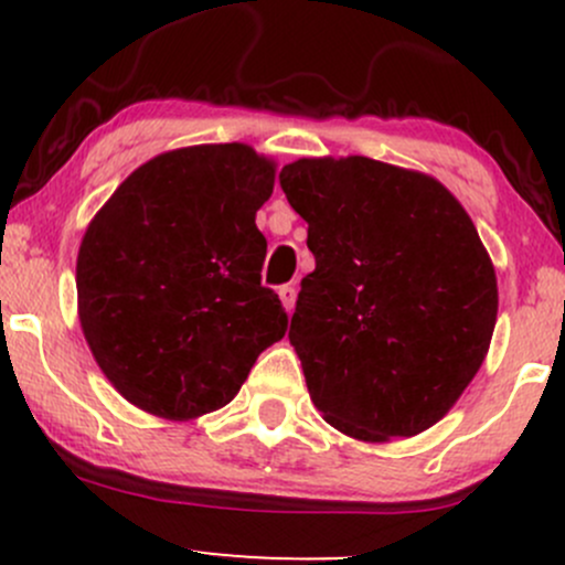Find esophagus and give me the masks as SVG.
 I'll list each match as a JSON object with an SVG mask.
<instances>
[{
  "label": "esophagus",
  "mask_w": 565,
  "mask_h": 565,
  "mask_svg": "<svg viewBox=\"0 0 565 565\" xmlns=\"http://www.w3.org/2000/svg\"><path fill=\"white\" fill-rule=\"evenodd\" d=\"M278 297H281V305H284V310H287V313H291V310H295V302H297V291H295V287H281L278 289Z\"/></svg>",
  "instance_id": "1"
}]
</instances>
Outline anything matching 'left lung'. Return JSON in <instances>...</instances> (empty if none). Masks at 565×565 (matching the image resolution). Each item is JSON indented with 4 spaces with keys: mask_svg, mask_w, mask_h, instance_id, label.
<instances>
[{
    "mask_svg": "<svg viewBox=\"0 0 565 565\" xmlns=\"http://www.w3.org/2000/svg\"><path fill=\"white\" fill-rule=\"evenodd\" d=\"M278 180L316 257L289 327L310 401L366 444L433 427L497 323L494 265L465 206L430 174L366 157L297 159Z\"/></svg>",
    "mask_w": 565,
    "mask_h": 565,
    "instance_id": "obj_1",
    "label": "left lung"
}]
</instances>
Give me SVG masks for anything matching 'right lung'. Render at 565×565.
Here are the masks:
<instances>
[{"mask_svg":"<svg viewBox=\"0 0 565 565\" xmlns=\"http://www.w3.org/2000/svg\"><path fill=\"white\" fill-rule=\"evenodd\" d=\"M276 161L244 142L174 148L97 210L76 257L84 340L108 382L153 417L188 423L231 404L287 332L260 284Z\"/></svg>","mask_w":565,"mask_h":565,"instance_id":"obj_1","label":"right lung"}]
</instances>
